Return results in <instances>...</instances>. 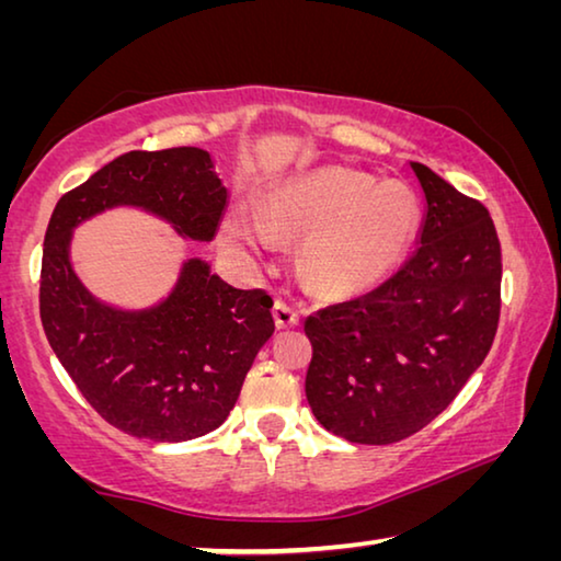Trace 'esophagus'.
Masks as SVG:
<instances>
[{"label":"esophagus","mask_w":561,"mask_h":561,"mask_svg":"<svg viewBox=\"0 0 561 561\" xmlns=\"http://www.w3.org/2000/svg\"><path fill=\"white\" fill-rule=\"evenodd\" d=\"M272 314H274V324H277V329H291L299 324V311L294 309L291 304L282 301V299L274 301Z\"/></svg>","instance_id":"1"}]
</instances>
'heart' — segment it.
Returning <instances> with one entry per match:
<instances>
[{"instance_id":"heart-1","label":"heart","mask_w":561,"mask_h":561,"mask_svg":"<svg viewBox=\"0 0 561 561\" xmlns=\"http://www.w3.org/2000/svg\"><path fill=\"white\" fill-rule=\"evenodd\" d=\"M415 201L403 185L374 183L354 170H321L270 197L264 215L237 210L227 237L240 247H267L274 234L309 237L304 274L321 294H358L381 282L408 250Z\"/></svg>"}]
</instances>
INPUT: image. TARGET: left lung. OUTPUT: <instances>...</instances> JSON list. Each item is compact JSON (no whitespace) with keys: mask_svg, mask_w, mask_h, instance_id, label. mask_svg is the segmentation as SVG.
<instances>
[{"mask_svg":"<svg viewBox=\"0 0 561 561\" xmlns=\"http://www.w3.org/2000/svg\"><path fill=\"white\" fill-rule=\"evenodd\" d=\"M425 193L415 252L381 287L304 321L307 401L339 438L405 440L478 371L500 321L502 252L488 207L411 163Z\"/></svg>","mask_w":561,"mask_h":561,"instance_id":"obj_1","label":"left lung"}]
</instances>
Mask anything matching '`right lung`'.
Instances as JSON below:
<instances>
[{"mask_svg": "<svg viewBox=\"0 0 561 561\" xmlns=\"http://www.w3.org/2000/svg\"><path fill=\"white\" fill-rule=\"evenodd\" d=\"M116 205L144 207L210 242L227 205L210 153L130 150L66 193L46 227L39 311L66 374L103 421L136 438L183 443L225 423L257 351L274 334L272 297L234 289L187 260L158 307L121 311L93 299L69 262L71 230Z\"/></svg>", "mask_w": 561, "mask_h": 561, "instance_id": "1", "label": "right lung"}]
</instances>
